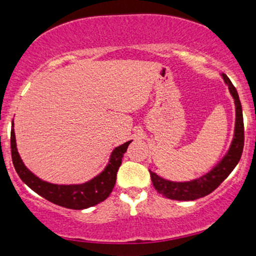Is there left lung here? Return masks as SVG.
I'll return each instance as SVG.
<instances>
[{
  "label": "left lung",
  "mask_w": 256,
  "mask_h": 256,
  "mask_svg": "<svg viewBox=\"0 0 256 256\" xmlns=\"http://www.w3.org/2000/svg\"><path fill=\"white\" fill-rule=\"evenodd\" d=\"M222 79L228 86L231 96L234 98V108H236V122H234V134L230 148L222 160L216 166L201 177L189 182H172L165 179L156 173L150 172V178L155 190L167 198L177 201H194L200 198H204L219 186L228 176L234 171L242 156L243 146H244V125H243L242 106L237 94L236 88L231 83L228 76L222 73Z\"/></svg>",
  "instance_id": "left-lung-1"
}]
</instances>
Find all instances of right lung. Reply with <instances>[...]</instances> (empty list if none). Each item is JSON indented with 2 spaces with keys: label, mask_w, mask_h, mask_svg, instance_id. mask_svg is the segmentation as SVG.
<instances>
[{
  "label": "right lung",
  "mask_w": 256,
  "mask_h": 256,
  "mask_svg": "<svg viewBox=\"0 0 256 256\" xmlns=\"http://www.w3.org/2000/svg\"><path fill=\"white\" fill-rule=\"evenodd\" d=\"M12 128H14V124ZM131 142L132 140H128L124 144L116 146L112 152L110 161L104 171L90 180L82 184H52L38 178L25 166L18 152L14 128H12L10 132L12 160L20 179L40 196L70 210H85L92 207L104 201L110 195L116 185V172L122 165V158Z\"/></svg>",
  "instance_id": "obj_1"
}]
</instances>
